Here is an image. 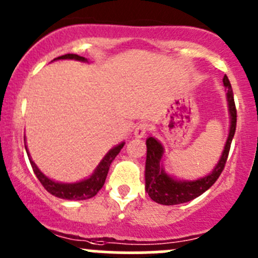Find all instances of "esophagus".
Wrapping results in <instances>:
<instances>
[{"instance_id":"34e87169","label":"esophagus","mask_w":258,"mask_h":258,"mask_svg":"<svg viewBox=\"0 0 258 258\" xmlns=\"http://www.w3.org/2000/svg\"><path fill=\"white\" fill-rule=\"evenodd\" d=\"M147 130H148V124L145 123V122H141V123L137 124L136 128H135V136L139 137V139H141V137L146 136V134H147Z\"/></svg>"}]
</instances>
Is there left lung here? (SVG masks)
<instances>
[{
  "label": "left lung",
  "instance_id": "8db88e82",
  "mask_svg": "<svg viewBox=\"0 0 258 258\" xmlns=\"http://www.w3.org/2000/svg\"><path fill=\"white\" fill-rule=\"evenodd\" d=\"M223 85L227 90L226 96H227L231 126L222 156H221L220 161L210 175L195 179V181H178V179L171 177L165 172L162 163H161V158L163 156V146L155 137H148L146 140V146H147L145 170L146 191H147L148 196L157 204L172 206V205L192 201L196 197L201 196L204 192H206L222 173L228 157V152H230L231 142L235 136L236 122H237V111H236L235 100H233L232 87H231L227 76L223 77Z\"/></svg>",
  "mask_w": 258,
  "mask_h": 258
}]
</instances>
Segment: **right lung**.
<instances>
[{"mask_svg":"<svg viewBox=\"0 0 258 258\" xmlns=\"http://www.w3.org/2000/svg\"><path fill=\"white\" fill-rule=\"evenodd\" d=\"M54 59H76V61L87 62V58H85V57L82 56H79V54H74V53L63 54V56H59ZM123 145L124 142H122V144L117 145L116 147H113L112 150L108 151L107 155L102 158L100 165L97 166L95 172H93L90 177L82 179V181L80 182H75V183H62V182H56L53 181V179L48 178L47 176L43 175V173L38 170L37 166L35 165L32 158L30 157V153H28L27 146H26V144H25V148L26 151H27L28 160H30L31 166H32V170L33 172H35L36 177L40 179L41 184L47 189L49 194L58 197V199L76 200V201H81V200H87V199H91V197L96 196L97 192L102 188L103 183H105L106 181V177H107V173H108V170H110L111 163H112L114 157L118 155L121 148L123 147Z\"/></svg>","mask_w":258,"mask_h":258,"instance_id":"add662e5","label":"right lung"}]
</instances>
